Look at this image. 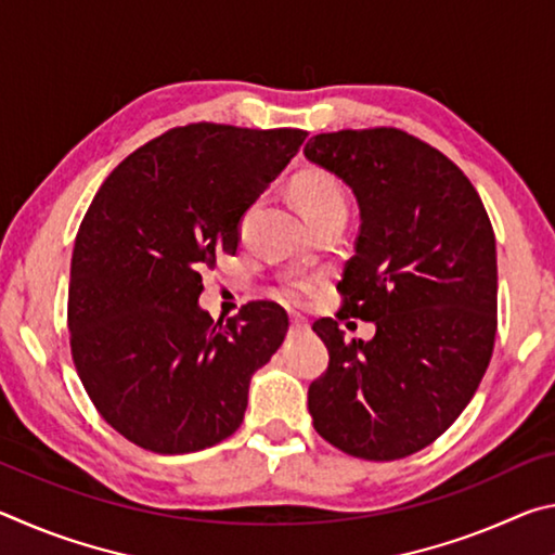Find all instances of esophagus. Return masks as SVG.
I'll return each instance as SVG.
<instances>
[{
  "label": "esophagus",
  "instance_id": "34e87169",
  "mask_svg": "<svg viewBox=\"0 0 555 555\" xmlns=\"http://www.w3.org/2000/svg\"><path fill=\"white\" fill-rule=\"evenodd\" d=\"M291 327H294V331H306L308 321H306V318H300V315H291Z\"/></svg>",
  "mask_w": 555,
  "mask_h": 555
}]
</instances>
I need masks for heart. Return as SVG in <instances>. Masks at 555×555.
Returning a JSON list of instances; mask_svg holds the SVG:
<instances>
[{
    "label": "heart",
    "instance_id": "heart-1",
    "mask_svg": "<svg viewBox=\"0 0 555 555\" xmlns=\"http://www.w3.org/2000/svg\"><path fill=\"white\" fill-rule=\"evenodd\" d=\"M291 193L294 201L304 212L308 222H315L318 218H325L331 212H345L347 210V195L343 183L337 181L333 173L327 171H304L294 178L291 183ZM313 284L311 279L304 276H286L281 279L276 294L291 306L306 304L311 296Z\"/></svg>",
    "mask_w": 555,
    "mask_h": 555
}]
</instances>
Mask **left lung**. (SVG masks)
<instances>
[{"instance_id":"left-lung-1","label":"left lung","mask_w":555,"mask_h":555,"mask_svg":"<svg viewBox=\"0 0 555 555\" xmlns=\"http://www.w3.org/2000/svg\"><path fill=\"white\" fill-rule=\"evenodd\" d=\"M304 154L350 185L360 205L335 318L378 325L372 341L347 344L333 318L313 323L331 362L308 387V411L318 434L347 455L406 457L453 426L490 364V215L446 154L397 127L325 131Z\"/></svg>"}]
</instances>
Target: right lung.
<instances>
[{
    "mask_svg": "<svg viewBox=\"0 0 555 555\" xmlns=\"http://www.w3.org/2000/svg\"><path fill=\"white\" fill-rule=\"evenodd\" d=\"M306 134L215 121L168 129L90 203L70 261V352L100 416L134 446L195 453L240 428L251 374L284 343L288 318L249 300L215 323L198 306L201 271L237 251L242 215Z\"/></svg>",
    "mask_w": 555,
    "mask_h": 555,
    "instance_id": "add662e5",
    "label": "right lung"
}]
</instances>
